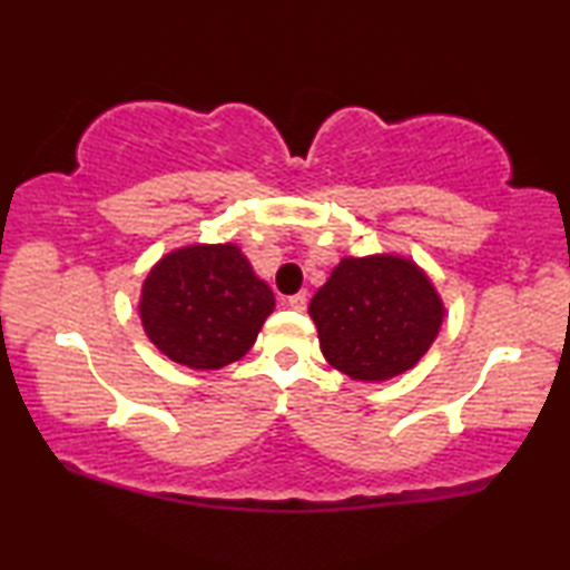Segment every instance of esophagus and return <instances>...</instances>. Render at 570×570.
I'll return each mask as SVG.
<instances>
[{
    "instance_id": "34e87169",
    "label": "esophagus",
    "mask_w": 570,
    "mask_h": 570,
    "mask_svg": "<svg viewBox=\"0 0 570 570\" xmlns=\"http://www.w3.org/2000/svg\"><path fill=\"white\" fill-rule=\"evenodd\" d=\"M286 304L292 306L294 312H306V304H308L306 292H298V294H294V296H288V298H286Z\"/></svg>"
}]
</instances>
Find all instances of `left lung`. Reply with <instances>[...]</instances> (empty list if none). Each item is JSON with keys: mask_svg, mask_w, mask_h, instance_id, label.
I'll return each mask as SVG.
<instances>
[{"mask_svg": "<svg viewBox=\"0 0 570 570\" xmlns=\"http://www.w3.org/2000/svg\"><path fill=\"white\" fill-rule=\"evenodd\" d=\"M334 370L384 382L412 370L440 332L445 306L422 268L404 256L342 258L308 304Z\"/></svg>", "mask_w": 570, "mask_h": 570, "instance_id": "8db88e82", "label": "left lung"}]
</instances>
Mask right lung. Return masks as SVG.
Segmentation results:
<instances>
[{
	"mask_svg": "<svg viewBox=\"0 0 570 570\" xmlns=\"http://www.w3.org/2000/svg\"><path fill=\"white\" fill-rule=\"evenodd\" d=\"M274 294L234 244L170 250L142 282L140 322L148 340L190 370H220L254 346Z\"/></svg>",
	"mask_w": 570,
	"mask_h": 570,
	"instance_id": "1",
	"label": "right lung"
}]
</instances>
